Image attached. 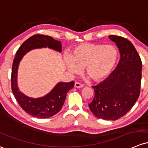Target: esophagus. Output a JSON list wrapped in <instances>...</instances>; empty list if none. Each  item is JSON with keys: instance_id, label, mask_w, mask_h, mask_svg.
<instances>
[{"instance_id": "1", "label": "esophagus", "mask_w": 148, "mask_h": 148, "mask_svg": "<svg viewBox=\"0 0 148 148\" xmlns=\"http://www.w3.org/2000/svg\"><path fill=\"white\" fill-rule=\"evenodd\" d=\"M74 87L75 88H82V87H84V85L82 84L79 83V82H75L74 83Z\"/></svg>"}]
</instances>
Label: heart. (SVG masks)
<instances>
[{
	"mask_svg": "<svg viewBox=\"0 0 148 148\" xmlns=\"http://www.w3.org/2000/svg\"><path fill=\"white\" fill-rule=\"evenodd\" d=\"M119 52L111 45L84 43L75 47L64 57L71 74H78L84 68V74L90 80L99 82L110 76L117 65Z\"/></svg>",
	"mask_w": 148,
	"mask_h": 148,
	"instance_id": "heart-1",
	"label": "heart"
}]
</instances>
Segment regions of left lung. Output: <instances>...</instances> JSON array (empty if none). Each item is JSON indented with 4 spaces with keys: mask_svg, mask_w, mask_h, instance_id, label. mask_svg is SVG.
<instances>
[{
    "mask_svg": "<svg viewBox=\"0 0 148 148\" xmlns=\"http://www.w3.org/2000/svg\"><path fill=\"white\" fill-rule=\"evenodd\" d=\"M108 38L119 48L121 60L109 77L92 86L95 96L88 106L99 119L116 121L126 114L139 97L142 62L128 40L116 35Z\"/></svg>",
    "mask_w": 148,
    "mask_h": 148,
    "instance_id": "obj_1",
    "label": "left lung"
}]
</instances>
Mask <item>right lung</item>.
I'll return each instance as SVG.
<instances>
[{
    "instance_id": "right-lung-1",
    "label": "right lung",
    "mask_w": 148,
    "mask_h": 148,
    "mask_svg": "<svg viewBox=\"0 0 148 148\" xmlns=\"http://www.w3.org/2000/svg\"><path fill=\"white\" fill-rule=\"evenodd\" d=\"M49 48L58 52H62V43L52 37L35 35L30 37L20 47L15 54L11 73V88L17 101L26 113L34 117L47 119L53 116L62 109L66 94L74 87V82H59L48 94L40 98H31L20 91L18 86V70L24 55L29 51L40 48Z\"/></svg>"
}]
</instances>
